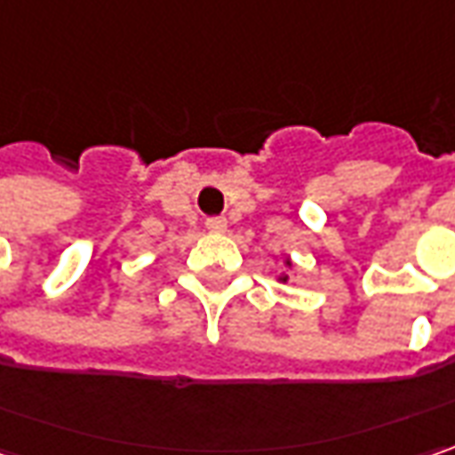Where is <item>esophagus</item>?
Instances as JSON below:
<instances>
[{
  "label": "esophagus",
  "mask_w": 455,
  "mask_h": 455,
  "mask_svg": "<svg viewBox=\"0 0 455 455\" xmlns=\"http://www.w3.org/2000/svg\"><path fill=\"white\" fill-rule=\"evenodd\" d=\"M206 228L211 234H224L227 231V219H221V216H213V219H208Z\"/></svg>",
  "instance_id": "34e87169"
}]
</instances>
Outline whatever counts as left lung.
I'll return each instance as SVG.
<instances>
[{
  "label": "left lung",
  "mask_w": 455,
  "mask_h": 455,
  "mask_svg": "<svg viewBox=\"0 0 455 455\" xmlns=\"http://www.w3.org/2000/svg\"><path fill=\"white\" fill-rule=\"evenodd\" d=\"M285 265H290V259H285ZM280 280H283V283H285V280H287V275H283V277H280Z\"/></svg>",
  "instance_id": "left-lung-1"
}]
</instances>
